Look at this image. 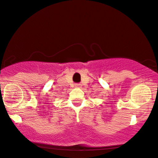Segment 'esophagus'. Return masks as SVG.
<instances>
[{
    "label": "esophagus",
    "instance_id": "esophagus-1",
    "mask_svg": "<svg viewBox=\"0 0 158 158\" xmlns=\"http://www.w3.org/2000/svg\"><path fill=\"white\" fill-rule=\"evenodd\" d=\"M81 85H80V84H76L75 85V88H81Z\"/></svg>",
    "mask_w": 158,
    "mask_h": 158
}]
</instances>
